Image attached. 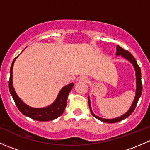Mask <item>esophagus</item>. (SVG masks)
I'll return each instance as SVG.
<instances>
[{"label":"esophagus","mask_w":150,"mask_h":150,"mask_svg":"<svg viewBox=\"0 0 150 150\" xmlns=\"http://www.w3.org/2000/svg\"><path fill=\"white\" fill-rule=\"evenodd\" d=\"M80 80H82V81L87 82V81H88V78L86 76H82V77H80Z\"/></svg>","instance_id":"esophagus-1"}]
</instances>
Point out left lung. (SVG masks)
Returning a JSON list of instances; mask_svg holds the SVG:
<instances>
[{
  "label": "left lung",
  "instance_id": "8db88e82",
  "mask_svg": "<svg viewBox=\"0 0 150 150\" xmlns=\"http://www.w3.org/2000/svg\"><path fill=\"white\" fill-rule=\"evenodd\" d=\"M116 56H121L124 59H127V61H129L131 64L133 65L134 68L135 70V75H136V93H135V96L134 98L133 102H132V105L130 106L129 109L124 114L121 115V116H119V117L114 118V119H103V118L99 117V116H96V114H94V113L93 112L92 108H91V100H90V97L88 96V103H89V108L91 110V112L92 113L93 116L94 117L96 118L98 120L103 121V122H107V123H116L119 122L123 119H126L128 116H130L133 111H134L135 108L137 106V104L138 103V100L139 99L140 96L142 95V80H141V70H140V67H139L137 62L136 59H134L132 54L127 50L122 49L120 46L119 45H116Z\"/></svg>",
  "mask_w": 150,
  "mask_h": 150
}]
</instances>
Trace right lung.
<instances>
[{"instance_id": "1", "label": "right lung", "mask_w": 150, "mask_h": 150, "mask_svg": "<svg viewBox=\"0 0 150 150\" xmlns=\"http://www.w3.org/2000/svg\"><path fill=\"white\" fill-rule=\"evenodd\" d=\"M18 56H17L13 59L11 66L10 79H9L8 83L9 91H10L11 95L12 96L17 108H18V110L24 116H28V117L37 121H51L60 116L63 113V112H64V109H65L66 105H67V96H68L71 90H72V87H73L74 83H72L70 84L64 86L59 91V93H58L54 101L52 104H50V105H48V106L44 107V108H34V107L29 106V105L25 103L18 97L17 93H16L15 89H14L13 85V64L15 62L16 59V58Z\"/></svg>"}]
</instances>
